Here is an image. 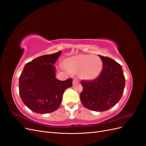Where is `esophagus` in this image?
I'll list each match as a JSON object with an SVG mask.
<instances>
[{
  "mask_svg": "<svg viewBox=\"0 0 146 146\" xmlns=\"http://www.w3.org/2000/svg\"><path fill=\"white\" fill-rule=\"evenodd\" d=\"M79 82V80L77 78H74L73 80V85H76V84L78 83Z\"/></svg>",
  "mask_w": 146,
  "mask_h": 146,
  "instance_id": "esophagus-1",
  "label": "esophagus"
}]
</instances>
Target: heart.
Here are the masks:
<instances>
[{
    "mask_svg": "<svg viewBox=\"0 0 146 146\" xmlns=\"http://www.w3.org/2000/svg\"><path fill=\"white\" fill-rule=\"evenodd\" d=\"M66 66L70 72H80L84 78L92 79L100 74L103 63L98 56L79 55L70 58L66 62Z\"/></svg>",
    "mask_w": 146,
    "mask_h": 146,
    "instance_id": "b5f03b06",
    "label": "heart"
}]
</instances>
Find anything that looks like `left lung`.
I'll use <instances>...</instances> for the list:
<instances>
[{
    "label": "left lung",
    "instance_id": "8db88e82",
    "mask_svg": "<svg viewBox=\"0 0 146 146\" xmlns=\"http://www.w3.org/2000/svg\"><path fill=\"white\" fill-rule=\"evenodd\" d=\"M103 69L99 77L92 80H82L80 98L85 108L104 111L115 105L122 98L125 79L122 66L107 56L99 55Z\"/></svg>",
    "mask_w": 146,
    "mask_h": 146
}]
</instances>
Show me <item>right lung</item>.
<instances>
[{"label": "right lung", "instance_id": "right-lung-1", "mask_svg": "<svg viewBox=\"0 0 146 146\" xmlns=\"http://www.w3.org/2000/svg\"><path fill=\"white\" fill-rule=\"evenodd\" d=\"M61 51L37 57L24 66L19 77V95L23 103L35 113L44 114L58 109L63 94L72 86V79L55 78L54 64Z\"/></svg>", "mask_w": 146, "mask_h": 146}]
</instances>
